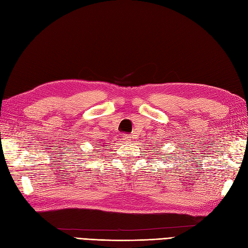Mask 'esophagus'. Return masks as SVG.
I'll use <instances>...</instances> for the list:
<instances>
[{
  "instance_id": "1",
  "label": "esophagus",
  "mask_w": 248,
  "mask_h": 248,
  "mask_svg": "<svg viewBox=\"0 0 248 248\" xmlns=\"http://www.w3.org/2000/svg\"><path fill=\"white\" fill-rule=\"evenodd\" d=\"M124 141H131L132 140V138H131L130 135H124Z\"/></svg>"
}]
</instances>
